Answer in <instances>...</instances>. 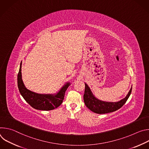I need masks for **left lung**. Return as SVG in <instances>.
Returning a JSON list of instances; mask_svg holds the SVG:
<instances>
[{
    "label": "left lung",
    "mask_w": 149,
    "mask_h": 149,
    "mask_svg": "<svg viewBox=\"0 0 149 149\" xmlns=\"http://www.w3.org/2000/svg\"><path fill=\"white\" fill-rule=\"evenodd\" d=\"M85 91L84 94V101L85 104L91 111L97 114H106L115 111L125 103L130 97L132 86L125 97L117 102H107L98 100L93 94L88 85L85 83Z\"/></svg>",
    "instance_id": "obj_1"
}]
</instances>
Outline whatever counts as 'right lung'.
Masks as SVG:
<instances>
[{"label":"right lung","mask_w":149,"mask_h":149,"mask_svg":"<svg viewBox=\"0 0 149 149\" xmlns=\"http://www.w3.org/2000/svg\"><path fill=\"white\" fill-rule=\"evenodd\" d=\"M22 62H20L19 73L17 74V86L19 92L25 100L35 109L49 111L54 110L62 104L64 98L65 93L70 82L65 83L58 92L54 94H41L28 90L24 84L22 78Z\"/></svg>","instance_id":"add662e5"}]
</instances>
